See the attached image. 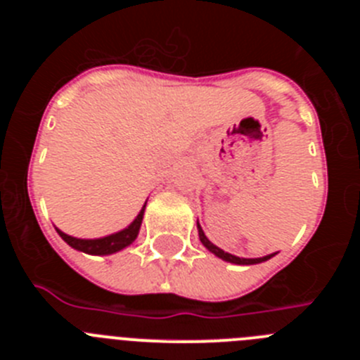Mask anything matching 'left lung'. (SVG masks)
Returning a JSON list of instances; mask_svg holds the SVG:
<instances>
[{"label":"left lung","mask_w":360,"mask_h":360,"mask_svg":"<svg viewBox=\"0 0 360 360\" xmlns=\"http://www.w3.org/2000/svg\"><path fill=\"white\" fill-rule=\"evenodd\" d=\"M196 227H198V236H200V241H202L203 247H205L209 252L214 254L216 257H219V259H224V262H227V263H234V265H256V263H263V262H266V259H270L272 256H276V252H274V254H269V256H263V257H238V256H234V254H229V252H225V250H221L219 247H216L214 243H211V241H209V238L205 236L203 229L200 227L198 221H196Z\"/></svg>","instance_id":"left-lung-1"}]
</instances>
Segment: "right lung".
<instances>
[{
	"label": "right lung",
	"instance_id": "right-lung-1",
	"mask_svg": "<svg viewBox=\"0 0 360 360\" xmlns=\"http://www.w3.org/2000/svg\"><path fill=\"white\" fill-rule=\"evenodd\" d=\"M148 203V200H146ZM146 203L142 205L141 212L136 214V218L133 219L131 224L128 225L126 229L119 232H113V234H108V236L103 238H94V240H84V238H73L66 232L59 231L56 227L57 234L66 241V243L72 247V249L79 250V252H84V254H91V256H110V254H115L119 250L126 249L133 241L136 240L139 236V231H141V225H142V218H144V211H146Z\"/></svg>",
	"mask_w": 360,
	"mask_h": 360
}]
</instances>
